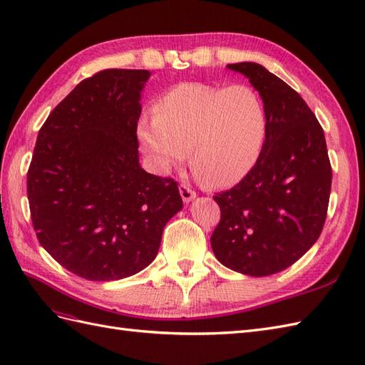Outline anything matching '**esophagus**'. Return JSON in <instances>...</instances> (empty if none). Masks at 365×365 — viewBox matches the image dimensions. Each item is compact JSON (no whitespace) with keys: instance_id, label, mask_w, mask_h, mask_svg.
Here are the masks:
<instances>
[{"instance_id":"obj_1","label":"esophagus","mask_w":365,"mask_h":365,"mask_svg":"<svg viewBox=\"0 0 365 365\" xmlns=\"http://www.w3.org/2000/svg\"><path fill=\"white\" fill-rule=\"evenodd\" d=\"M179 191H180V195H182V199H183V202H191L194 197H195V191L194 190H191L188 185H185V183H182L180 186H179Z\"/></svg>"}]
</instances>
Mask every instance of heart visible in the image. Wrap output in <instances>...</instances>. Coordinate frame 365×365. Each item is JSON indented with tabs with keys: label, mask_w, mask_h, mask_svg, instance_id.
<instances>
[{
	"label": "heart",
	"mask_w": 365,
	"mask_h": 365,
	"mask_svg": "<svg viewBox=\"0 0 365 365\" xmlns=\"http://www.w3.org/2000/svg\"><path fill=\"white\" fill-rule=\"evenodd\" d=\"M267 128L265 105L251 86L180 83L157 100L154 118H140L137 135L160 173L190 153L205 185L228 188L257 163Z\"/></svg>",
	"instance_id": "heart-1"
}]
</instances>
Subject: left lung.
Here are the masks:
<instances>
[{"mask_svg":"<svg viewBox=\"0 0 365 365\" xmlns=\"http://www.w3.org/2000/svg\"><path fill=\"white\" fill-rule=\"evenodd\" d=\"M259 91L267 138L257 163L231 190L217 192L220 222L211 236L220 264L269 276L301 259L324 228L331 165L322 126L285 81L257 63L228 64Z\"/></svg>","mask_w":365,"mask_h":365,"instance_id":"8db88e82","label":"left lung"}]
</instances>
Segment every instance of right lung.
Instances as JSON below:
<instances>
[{"label": "right lung", "instance_id": "obj_1", "mask_svg": "<svg viewBox=\"0 0 365 365\" xmlns=\"http://www.w3.org/2000/svg\"><path fill=\"white\" fill-rule=\"evenodd\" d=\"M143 69H105L80 81L41 126L27 199L41 247L71 273L118 280L157 256L183 207L171 177L138 163Z\"/></svg>", "mask_w": 365, "mask_h": 365}]
</instances>
